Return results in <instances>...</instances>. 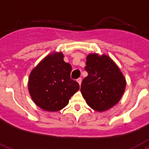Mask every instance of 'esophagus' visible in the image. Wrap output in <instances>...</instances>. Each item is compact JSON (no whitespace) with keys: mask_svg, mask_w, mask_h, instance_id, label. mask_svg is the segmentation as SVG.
Wrapping results in <instances>:
<instances>
[{"mask_svg":"<svg viewBox=\"0 0 149 149\" xmlns=\"http://www.w3.org/2000/svg\"><path fill=\"white\" fill-rule=\"evenodd\" d=\"M77 82L79 83V85H81V83H82V78H78L77 79Z\"/></svg>","mask_w":149,"mask_h":149,"instance_id":"34e87169","label":"esophagus"}]
</instances>
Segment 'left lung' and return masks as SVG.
<instances>
[{
	"label": "left lung",
	"mask_w": 149,
	"mask_h": 149,
	"mask_svg": "<svg viewBox=\"0 0 149 149\" xmlns=\"http://www.w3.org/2000/svg\"><path fill=\"white\" fill-rule=\"evenodd\" d=\"M85 70L88 76L81 84V93L86 104L94 111L111 108L120 100L126 81L122 72L106 55L90 54L86 57Z\"/></svg>",
	"instance_id": "1"
}]
</instances>
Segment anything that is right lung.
<instances>
[{"label": "right lung", "mask_w": 149, "mask_h": 149, "mask_svg": "<svg viewBox=\"0 0 149 149\" xmlns=\"http://www.w3.org/2000/svg\"><path fill=\"white\" fill-rule=\"evenodd\" d=\"M72 66L63 60V54L46 56L31 71L29 90L33 101L47 111H58L79 91V85L70 78Z\"/></svg>", "instance_id": "1"}]
</instances>
